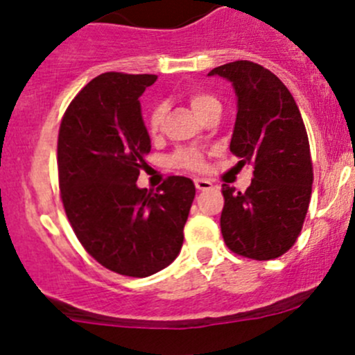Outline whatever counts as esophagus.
<instances>
[{
    "label": "esophagus",
    "instance_id": "esophagus-1",
    "mask_svg": "<svg viewBox=\"0 0 355 355\" xmlns=\"http://www.w3.org/2000/svg\"><path fill=\"white\" fill-rule=\"evenodd\" d=\"M194 184L198 191H207V189L213 187V184L209 180H206V178H194Z\"/></svg>",
    "mask_w": 355,
    "mask_h": 355
}]
</instances>
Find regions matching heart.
I'll return each mask as SVG.
<instances>
[{
	"label": "heart",
	"instance_id": "obj_1",
	"mask_svg": "<svg viewBox=\"0 0 355 355\" xmlns=\"http://www.w3.org/2000/svg\"><path fill=\"white\" fill-rule=\"evenodd\" d=\"M187 101L198 116H202L207 110L213 108V106H216V105H220L216 98H213V96L207 94V92L199 91V89L189 92ZM163 118H164V106L163 105H156L155 108L149 111V116H148L149 134L156 135L157 132L161 130ZM171 163L178 168H185V170L198 171L204 168V157L200 156V153L194 151V149H184V151H178L177 155L171 157Z\"/></svg>",
	"mask_w": 355,
	"mask_h": 355
}]
</instances>
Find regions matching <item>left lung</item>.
Instances as JSON below:
<instances>
[{"label": "left lung", "mask_w": 355, "mask_h": 355, "mask_svg": "<svg viewBox=\"0 0 355 355\" xmlns=\"http://www.w3.org/2000/svg\"><path fill=\"white\" fill-rule=\"evenodd\" d=\"M234 85L237 118L230 151L254 168L247 191L223 184L220 225L232 252L257 261L295 244L313 189L309 139L295 99L268 68L239 60L213 68Z\"/></svg>", "instance_id": "obj_1"}]
</instances>
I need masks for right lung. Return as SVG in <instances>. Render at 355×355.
Masks as SVG:
<instances>
[{
	"instance_id": "1",
	"label": "right lung",
	"mask_w": 355,
	"mask_h": 355,
	"mask_svg": "<svg viewBox=\"0 0 355 355\" xmlns=\"http://www.w3.org/2000/svg\"><path fill=\"white\" fill-rule=\"evenodd\" d=\"M156 75L108 71L70 103L60 125L63 207L84 249L118 275L144 278L175 261L196 196L194 182L170 177L137 187L151 139L139 98Z\"/></svg>"
}]
</instances>
